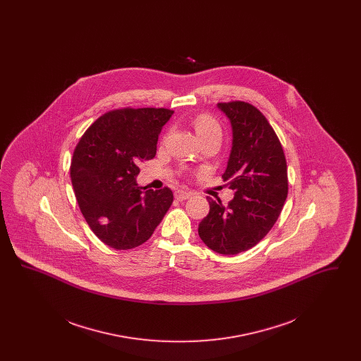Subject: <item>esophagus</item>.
<instances>
[{
	"label": "esophagus",
	"instance_id": "34e87169",
	"mask_svg": "<svg viewBox=\"0 0 361 361\" xmlns=\"http://www.w3.org/2000/svg\"><path fill=\"white\" fill-rule=\"evenodd\" d=\"M193 193L189 192V190H184V189H178L174 192V197L178 200V202H183V200H187L189 197H192Z\"/></svg>",
	"mask_w": 361,
	"mask_h": 361
}]
</instances>
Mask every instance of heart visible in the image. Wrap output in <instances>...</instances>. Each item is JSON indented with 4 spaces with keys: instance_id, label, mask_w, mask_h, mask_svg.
Instances as JSON below:
<instances>
[{
    "instance_id": "heart-1",
    "label": "heart",
    "mask_w": 361,
    "mask_h": 361,
    "mask_svg": "<svg viewBox=\"0 0 361 361\" xmlns=\"http://www.w3.org/2000/svg\"><path fill=\"white\" fill-rule=\"evenodd\" d=\"M193 127L197 137H206L211 134L221 135V126L208 114H200L193 119Z\"/></svg>"
}]
</instances>
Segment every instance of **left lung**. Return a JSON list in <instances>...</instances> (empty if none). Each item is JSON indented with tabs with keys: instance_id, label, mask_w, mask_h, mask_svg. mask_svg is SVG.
Wrapping results in <instances>:
<instances>
[{
	"instance_id": "obj_1",
	"label": "left lung",
	"mask_w": 361,
	"mask_h": 361,
	"mask_svg": "<svg viewBox=\"0 0 361 361\" xmlns=\"http://www.w3.org/2000/svg\"><path fill=\"white\" fill-rule=\"evenodd\" d=\"M231 123L233 145L222 178L234 190L224 206L208 199L209 212L199 237L224 256L246 252L276 224L288 193L287 162L281 143L265 116L252 104L219 103Z\"/></svg>"
}]
</instances>
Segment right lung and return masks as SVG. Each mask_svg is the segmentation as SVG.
<instances>
[{"mask_svg": "<svg viewBox=\"0 0 361 361\" xmlns=\"http://www.w3.org/2000/svg\"><path fill=\"white\" fill-rule=\"evenodd\" d=\"M166 108H123L104 114L78 142L71 184L86 224L105 245L127 250L149 240L173 203L169 188H142L137 165L154 158Z\"/></svg>", "mask_w": 361, "mask_h": 361, "instance_id": "add662e5", "label": "right lung"}]
</instances>
